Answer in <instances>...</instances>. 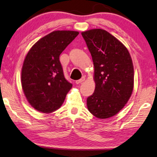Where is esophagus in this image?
I'll return each mask as SVG.
<instances>
[{
    "label": "esophagus",
    "mask_w": 157,
    "mask_h": 157,
    "mask_svg": "<svg viewBox=\"0 0 157 157\" xmlns=\"http://www.w3.org/2000/svg\"><path fill=\"white\" fill-rule=\"evenodd\" d=\"M84 81H85V77L83 76V77H82V78H81V79H79V80H77V81H76L75 83H76V84H79V83H83V82Z\"/></svg>",
    "instance_id": "1"
}]
</instances>
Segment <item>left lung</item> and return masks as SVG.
Here are the masks:
<instances>
[{
  "mask_svg": "<svg viewBox=\"0 0 157 157\" xmlns=\"http://www.w3.org/2000/svg\"><path fill=\"white\" fill-rule=\"evenodd\" d=\"M94 64V93L87 99L91 113L107 119L122 110L132 95L133 65L129 51L106 30L92 29L81 33Z\"/></svg>",
  "mask_w": 157,
  "mask_h": 157,
  "instance_id": "obj_1",
  "label": "left lung"
}]
</instances>
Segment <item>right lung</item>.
<instances>
[{"instance_id":"right-lung-1","label":"right lung","mask_w":157,"mask_h":157,"mask_svg":"<svg viewBox=\"0 0 157 157\" xmlns=\"http://www.w3.org/2000/svg\"><path fill=\"white\" fill-rule=\"evenodd\" d=\"M78 34L56 30L38 40L25 56L22 89L28 101L38 111L51 113L60 109L72 87L65 78L59 57Z\"/></svg>"}]
</instances>
